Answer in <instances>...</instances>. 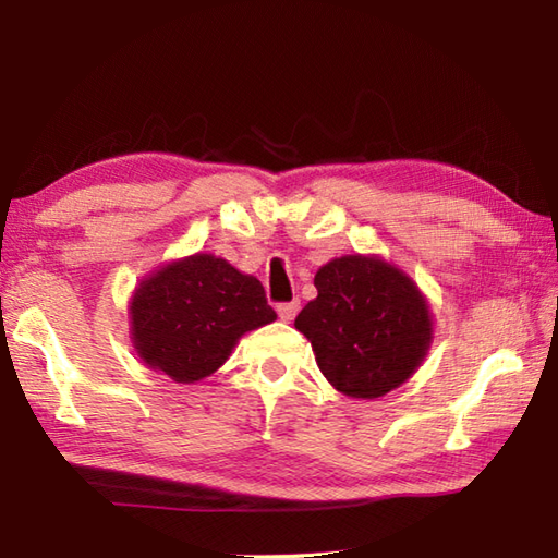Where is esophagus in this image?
<instances>
[{"label": "esophagus", "mask_w": 558, "mask_h": 558, "mask_svg": "<svg viewBox=\"0 0 558 558\" xmlns=\"http://www.w3.org/2000/svg\"><path fill=\"white\" fill-rule=\"evenodd\" d=\"M298 312H300V300H292V302H282V304H278V316L282 318V322H292L294 316H298Z\"/></svg>", "instance_id": "obj_1"}]
</instances>
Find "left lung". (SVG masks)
<instances>
[{"instance_id":"left-lung-1","label":"left lung","mask_w":558,"mask_h":558,"mask_svg":"<svg viewBox=\"0 0 558 558\" xmlns=\"http://www.w3.org/2000/svg\"><path fill=\"white\" fill-rule=\"evenodd\" d=\"M318 298L294 318L318 369L340 393L378 398L405 384L432 340L420 290L378 258L342 256L318 268Z\"/></svg>"}]
</instances>
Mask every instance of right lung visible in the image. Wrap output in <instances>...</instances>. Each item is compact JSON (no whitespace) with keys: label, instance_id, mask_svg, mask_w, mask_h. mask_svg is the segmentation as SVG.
<instances>
[{"label":"right lung","instance_id":"obj_1","mask_svg":"<svg viewBox=\"0 0 558 558\" xmlns=\"http://www.w3.org/2000/svg\"><path fill=\"white\" fill-rule=\"evenodd\" d=\"M276 322L264 286L210 254L158 270L138 286L132 330L138 357L177 384L210 376L246 330Z\"/></svg>","mask_w":558,"mask_h":558}]
</instances>
